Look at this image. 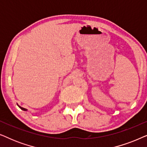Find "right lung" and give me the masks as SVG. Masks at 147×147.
<instances>
[{"label":"right lung","instance_id":"right-lung-1","mask_svg":"<svg viewBox=\"0 0 147 147\" xmlns=\"http://www.w3.org/2000/svg\"><path fill=\"white\" fill-rule=\"evenodd\" d=\"M18 105V106H19V107L21 108V109L22 110H24V111H27V109H26V108H23V107H21V106H20L19 104H17Z\"/></svg>","mask_w":147,"mask_h":147}]
</instances>
